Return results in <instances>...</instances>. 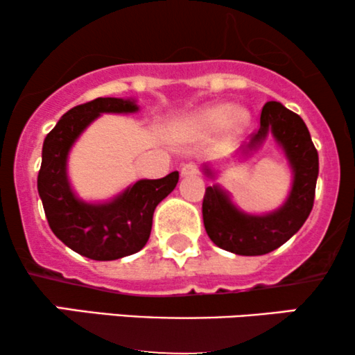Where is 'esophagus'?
<instances>
[{"instance_id": "1", "label": "esophagus", "mask_w": 355, "mask_h": 355, "mask_svg": "<svg viewBox=\"0 0 355 355\" xmlns=\"http://www.w3.org/2000/svg\"><path fill=\"white\" fill-rule=\"evenodd\" d=\"M199 173V168L193 162H189V164H184L181 168V176L182 178H191V176H196V174Z\"/></svg>"}]
</instances>
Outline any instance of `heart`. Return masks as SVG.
Returning a JSON list of instances; mask_svg holds the SVG:
<instances>
[{
    "label": "heart",
    "instance_id": "heart-1",
    "mask_svg": "<svg viewBox=\"0 0 355 355\" xmlns=\"http://www.w3.org/2000/svg\"><path fill=\"white\" fill-rule=\"evenodd\" d=\"M249 121L248 111L241 107L229 106L226 103L212 104L202 110H198L193 114L179 119L173 126V135L179 139H191V137H204L214 135L223 126H227L232 131H241Z\"/></svg>",
    "mask_w": 355,
    "mask_h": 355
}]
</instances>
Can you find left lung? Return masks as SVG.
<instances>
[{"mask_svg":"<svg viewBox=\"0 0 355 355\" xmlns=\"http://www.w3.org/2000/svg\"><path fill=\"white\" fill-rule=\"evenodd\" d=\"M269 132L293 169V187L279 209L261 216L245 214L237 209L227 191L219 184L206 187L204 194L202 220L207 236L218 248L239 256H262L281 248L302 227L314 206L319 156L306 123L281 103H266L259 129L252 132L251 141L241 151H256ZM204 173L214 178L209 166L204 168Z\"/></svg>","mask_w":355,"mask_h":355,"instance_id":"left-lung-1","label":"left lung"}]
</instances>
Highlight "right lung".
I'll use <instances>...</instances> for the list:
<instances>
[{
    "label": "right lung",
    "instance_id": "1",
    "mask_svg": "<svg viewBox=\"0 0 355 355\" xmlns=\"http://www.w3.org/2000/svg\"><path fill=\"white\" fill-rule=\"evenodd\" d=\"M137 110L135 99L98 98L62 114L44 137L37 193L46 219L58 239L89 259L114 261L141 251L151 234L154 209L179 181L178 171L161 179H141L107 202H85L74 194L68 154L81 132L104 112Z\"/></svg>",
    "mask_w": 355,
    "mask_h": 355
}]
</instances>
